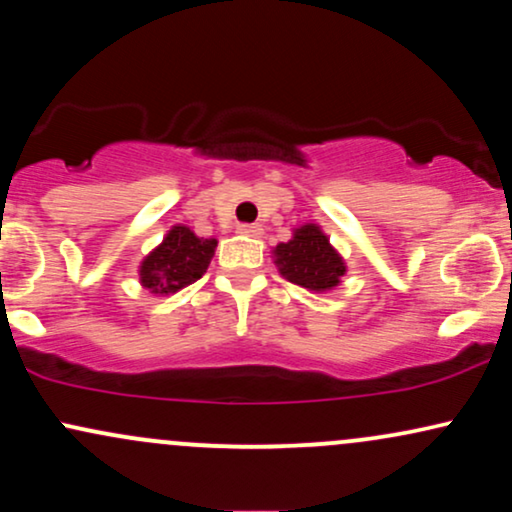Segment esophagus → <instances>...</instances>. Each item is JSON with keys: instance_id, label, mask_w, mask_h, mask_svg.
I'll return each instance as SVG.
<instances>
[{"instance_id": "obj_1", "label": "esophagus", "mask_w": 512, "mask_h": 512, "mask_svg": "<svg viewBox=\"0 0 512 512\" xmlns=\"http://www.w3.org/2000/svg\"><path fill=\"white\" fill-rule=\"evenodd\" d=\"M240 236H248V238H260L262 236V226H255V223H243L238 226Z\"/></svg>"}]
</instances>
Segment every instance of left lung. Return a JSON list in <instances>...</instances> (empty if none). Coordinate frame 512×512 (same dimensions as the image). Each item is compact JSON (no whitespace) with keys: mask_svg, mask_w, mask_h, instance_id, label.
<instances>
[{"mask_svg":"<svg viewBox=\"0 0 512 512\" xmlns=\"http://www.w3.org/2000/svg\"><path fill=\"white\" fill-rule=\"evenodd\" d=\"M272 257L284 279L313 293L337 289L346 274L344 257L317 223H303L293 228L291 240L276 245Z\"/></svg>","mask_w":512,"mask_h":512,"instance_id":"left-lung-1","label":"left lung"}]
</instances>
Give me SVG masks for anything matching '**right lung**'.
I'll return each instance as SVG.
<instances>
[{
    "mask_svg": "<svg viewBox=\"0 0 512 512\" xmlns=\"http://www.w3.org/2000/svg\"><path fill=\"white\" fill-rule=\"evenodd\" d=\"M216 238H199L190 226L175 223L139 264V284L154 296H170L195 284L214 257Z\"/></svg>",
    "mask_w": 512,
    "mask_h": 512,
    "instance_id": "obj_1",
    "label": "right lung"
}]
</instances>
